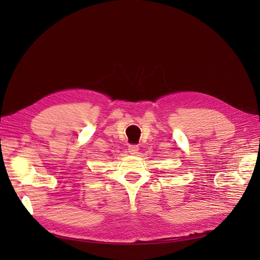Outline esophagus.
I'll return each mask as SVG.
<instances>
[{
    "label": "esophagus",
    "instance_id": "1",
    "mask_svg": "<svg viewBox=\"0 0 260 260\" xmlns=\"http://www.w3.org/2000/svg\"><path fill=\"white\" fill-rule=\"evenodd\" d=\"M128 151L131 155H137L138 154V151H139V146L136 145V144H131L129 145L128 147Z\"/></svg>",
    "mask_w": 260,
    "mask_h": 260
}]
</instances>
